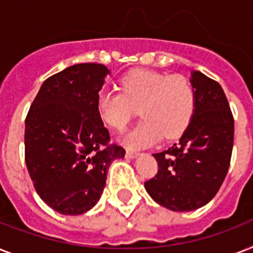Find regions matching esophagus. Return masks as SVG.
<instances>
[{"instance_id":"esophagus-1","label":"esophagus","mask_w":253,"mask_h":253,"mask_svg":"<svg viewBox=\"0 0 253 253\" xmlns=\"http://www.w3.org/2000/svg\"><path fill=\"white\" fill-rule=\"evenodd\" d=\"M126 156L128 159H135L136 156H139V152H136V151H132V150H127Z\"/></svg>"}]
</instances>
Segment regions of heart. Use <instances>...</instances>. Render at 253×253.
Instances as JSON below:
<instances>
[{"label": "heart", "mask_w": 253, "mask_h": 253, "mask_svg": "<svg viewBox=\"0 0 253 253\" xmlns=\"http://www.w3.org/2000/svg\"><path fill=\"white\" fill-rule=\"evenodd\" d=\"M119 85L121 91H99L97 110L107 126L123 131L139 107L143 121L123 139L128 147L151 146L162 136L177 138L192 121L196 91L186 77L134 69L121 79Z\"/></svg>", "instance_id": "b5f03b06"}]
</instances>
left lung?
Instances as JSON below:
<instances>
[{
    "label": "left lung",
    "mask_w": 253,
    "mask_h": 253,
    "mask_svg": "<svg viewBox=\"0 0 253 253\" xmlns=\"http://www.w3.org/2000/svg\"><path fill=\"white\" fill-rule=\"evenodd\" d=\"M193 118L167 151L154 154L158 173L144 186L159 205L173 211H192L210 202L223 184L234 146V117L223 89L194 71Z\"/></svg>",
    "instance_id": "obj_1"
}]
</instances>
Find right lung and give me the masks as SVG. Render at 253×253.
<instances>
[{
    "instance_id": "obj_1",
    "label": "right lung",
    "mask_w": 253,
    "mask_h": 253,
    "mask_svg": "<svg viewBox=\"0 0 253 253\" xmlns=\"http://www.w3.org/2000/svg\"><path fill=\"white\" fill-rule=\"evenodd\" d=\"M109 69L75 64L43 83L26 117L25 162L34 188L49 208L80 215L98 202L111 162L123 147L97 110V97Z\"/></svg>"
}]
</instances>
